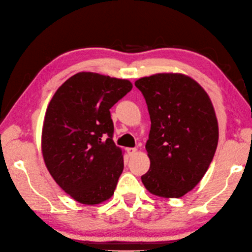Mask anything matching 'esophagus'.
<instances>
[{
  "instance_id": "34e87169",
  "label": "esophagus",
  "mask_w": 252,
  "mask_h": 252,
  "mask_svg": "<svg viewBox=\"0 0 252 252\" xmlns=\"http://www.w3.org/2000/svg\"><path fill=\"white\" fill-rule=\"evenodd\" d=\"M126 151H127V153H128L129 156H133V155L136 154V152H137V148H135V147H128Z\"/></svg>"
}]
</instances>
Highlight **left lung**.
<instances>
[{"label":"left lung","mask_w":252,"mask_h":252,"mask_svg":"<svg viewBox=\"0 0 252 252\" xmlns=\"http://www.w3.org/2000/svg\"><path fill=\"white\" fill-rule=\"evenodd\" d=\"M151 117L146 151L150 170L142 182L152 194L181 197L200 182L219 139L212 102L195 80L158 73L135 81Z\"/></svg>","instance_id":"obj_1"}]
</instances>
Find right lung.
<instances>
[{"mask_svg": "<svg viewBox=\"0 0 252 252\" xmlns=\"http://www.w3.org/2000/svg\"><path fill=\"white\" fill-rule=\"evenodd\" d=\"M125 79L79 72L52 97L42 128V154L57 184L82 204L114 194L124 170L122 150L113 141L110 108L129 93Z\"/></svg>", "mask_w": 252, "mask_h": 252, "instance_id": "1", "label": "right lung"}]
</instances>
